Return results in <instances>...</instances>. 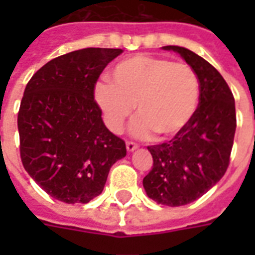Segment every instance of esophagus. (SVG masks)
I'll return each instance as SVG.
<instances>
[{
    "mask_svg": "<svg viewBox=\"0 0 255 255\" xmlns=\"http://www.w3.org/2000/svg\"><path fill=\"white\" fill-rule=\"evenodd\" d=\"M126 147H127L128 152H133L135 149H137V148H139V145H137L136 143H132V141H127Z\"/></svg>",
    "mask_w": 255,
    "mask_h": 255,
    "instance_id": "esophagus-1",
    "label": "esophagus"
}]
</instances>
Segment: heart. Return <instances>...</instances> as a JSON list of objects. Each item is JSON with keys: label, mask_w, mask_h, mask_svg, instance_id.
<instances>
[{"label": "heart", "mask_w": 255, "mask_h": 255, "mask_svg": "<svg viewBox=\"0 0 255 255\" xmlns=\"http://www.w3.org/2000/svg\"><path fill=\"white\" fill-rule=\"evenodd\" d=\"M110 83L95 86L96 104L112 132H120L132 114L135 137H173L188 126L200 99V82L189 65L167 58L135 55L119 62L110 73Z\"/></svg>", "instance_id": "1"}]
</instances>
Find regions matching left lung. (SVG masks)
<instances>
[{"label": "left lung", "instance_id": "8db88e82", "mask_svg": "<svg viewBox=\"0 0 255 255\" xmlns=\"http://www.w3.org/2000/svg\"><path fill=\"white\" fill-rule=\"evenodd\" d=\"M163 50L180 54L196 71L200 102L180 133L168 143L148 147L153 167L143 186L157 204L181 206L204 196L225 174L237 127L236 104L228 83L209 62L180 46Z\"/></svg>", "mask_w": 255, "mask_h": 255}]
</instances>
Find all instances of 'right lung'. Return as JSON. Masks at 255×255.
Listing matches in <instances>:
<instances>
[{
    "label": "right lung",
    "mask_w": 255,
    "mask_h": 255,
    "mask_svg": "<svg viewBox=\"0 0 255 255\" xmlns=\"http://www.w3.org/2000/svg\"><path fill=\"white\" fill-rule=\"evenodd\" d=\"M122 49H87L54 58L38 70L18 112L19 151L30 177L55 200L87 204L103 192L126 143L104 126L94 88Z\"/></svg>",
    "instance_id": "add662e5"
}]
</instances>
